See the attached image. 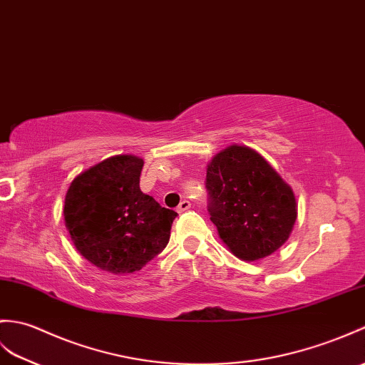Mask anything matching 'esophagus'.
I'll use <instances>...</instances> for the list:
<instances>
[{
	"instance_id": "1",
	"label": "esophagus",
	"mask_w": 365,
	"mask_h": 365,
	"mask_svg": "<svg viewBox=\"0 0 365 365\" xmlns=\"http://www.w3.org/2000/svg\"><path fill=\"white\" fill-rule=\"evenodd\" d=\"M191 208V202L190 200H182L180 205L177 207V213H183V211Z\"/></svg>"
}]
</instances>
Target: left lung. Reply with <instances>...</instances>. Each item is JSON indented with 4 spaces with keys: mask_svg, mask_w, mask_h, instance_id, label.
<instances>
[{
    "mask_svg": "<svg viewBox=\"0 0 365 365\" xmlns=\"http://www.w3.org/2000/svg\"><path fill=\"white\" fill-rule=\"evenodd\" d=\"M210 219L235 257L258 261L289 238L297 219L294 191L257 150L232 144L207 165Z\"/></svg>",
    "mask_w": 365,
    "mask_h": 365,
    "instance_id": "8db88e82",
    "label": "left lung"
}]
</instances>
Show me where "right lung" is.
<instances>
[{
  "instance_id": "obj_1",
  "label": "right lung",
  "mask_w": 365,
  "mask_h": 365,
  "mask_svg": "<svg viewBox=\"0 0 365 365\" xmlns=\"http://www.w3.org/2000/svg\"><path fill=\"white\" fill-rule=\"evenodd\" d=\"M143 158L113 155L74 177L65 225L91 264L115 275L138 272L169 241L177 213L140 190Z\"/></svg>"
}]
</instances>
